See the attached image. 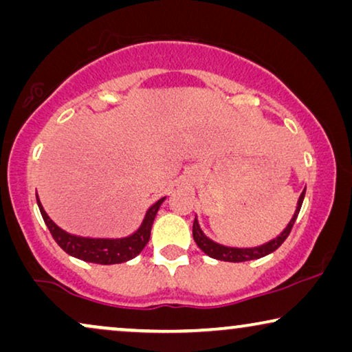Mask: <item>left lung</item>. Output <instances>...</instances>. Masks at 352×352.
Listing matches in <instances>:
<instances>
[{"label": "left lung", "mask_w": 352, "mask_h": 352, "mask_svg": "<svg viewBox=\"0 0 352 352\" xmlns=\"http://www.w3.org/2000/svg\"><path fill=\"white\" fill-rule=\"evenodd\" d=\"M305 194H306V187H305V190L301 192L300 199H298V206L295 210V214H293L290 223L287 224V228L282 230L280 235H277L276 239L269 240L267 243L259 245V247L235 248V247H226V245L216 243L204 234V230L200 229L197 218L194 221V228H192V235H194V240H195V243L199 245V248L205 254H208L210 258L219 259V261H229V263H242V261H252V259H259V258L266 256V254H269V253L276 252V250L280 247L283 242H285V239L288 237V234H290L293 224H295V221L298 218V213H300L302 200H305Z\"/></svg>", "instance_id": "1"}]
</instances>
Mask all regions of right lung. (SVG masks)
<instances>
[{"mask_svg": "<svg viewBox=\"0 0 352 352\" xmlns=\"http://www.w3.org/2000/svg\"><path fill=\"white\" fill-rule=\"evenodd\" d=\"M166 197H163L158 201H155L151 208L147 210L146 216H144L141 226L136 232L128 235V237L122 239H91V237H80V235H74L65 232L64 229H60L54 221H52L47 213L43 208L40 199L36 194V204L40 208V213L45 219V224L50 229L52 239L56 240V243L64 250L65 253H69L70 256L78 258L81 261L96 263V264H120L129 259L136 258L139 253L142 252L146 247L148 239H151V229L155 219L157 211L160 208V205L165 201Z\"/></svg>", "mask_w": 352, "mask_h": 352, "instance_id": "add662e5", "label": "right lung"}]
</instances>
